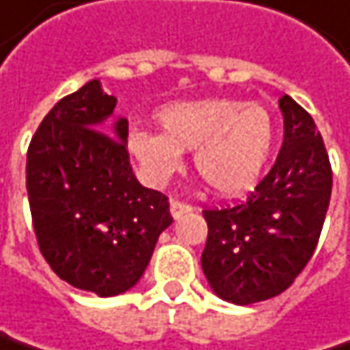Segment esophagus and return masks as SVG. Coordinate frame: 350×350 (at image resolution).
<instances>
[{
    "label": "esophagus",
    "mask_w": 350,
    "mask_h": 350,
    "mask_svg": "<svg viewBox=\"0 0 350 350\" xmlns=\"http://www.w3.org/2000/svg\"><path fill=\"white\" fill-rule=\"evenodd\" d=\"M170 212H172V216H174V218H180V216H184V214L192 212V206H190V204H186V202H180V200H172V202H170Z\"/></svg>",
    "instance_id": "obj_1"
}]
</instances>
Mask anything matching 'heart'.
<instances>
[{
	"instance_id": "1",
	"label": "heart",
	"mask_w": 350,
	"mask_h": 350,
	"mask_svg": "<svg viewBox=\"0 0 350 350\" xmlns=\"http://www.w3.org/2000/svg\"><path fill=\"white\" fill-rule=\"evenodd\" d=\"M164 132L134 128L130 154L152 184H164L194 150V168L222 196L250 192L265 174L274 146V122L260 104L230 98L178 102L158 111Z\"/></svg>"
}]
</instances>
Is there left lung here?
<instances>
[{
    "mask_svg": "<svg viewBox=\"0 0 350 350\" xmlns=\"http://www.w3.org/2000/svg\"><path fill=\"white\" fill-rule=\"evenodd\" d=\"M284 140L270 172L237 206L202 210V270L228 302L252 304L284 293L308 265L331 202L333 170L310 113L278 100Z\"/></svg>",
    "mask_w": 350,
    "mask_h": 350,
    "instance_id": "left-lung-1",
    "label": "left lung"
}]
</instances>
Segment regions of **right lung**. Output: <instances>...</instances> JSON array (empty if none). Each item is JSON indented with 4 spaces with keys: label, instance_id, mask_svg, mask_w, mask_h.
Returning <instances> with one entry per match:
<instances>
[{
    "label": "right lung",
    "instance_id": "obj_1",
    "mask_svg": "<svg viewBox=\"0 0 350 350\" xmlns=\"http://www.w3.org/2000/svg\"><path fill=\"white\" fill-rule=\"evenodd\" d=\"M113 108L98 80L62 98L36 130L25 164L40 252L62 280L100 297L132 288L172 224L168 196L132 172L128 120L111 122Z\"/></svg>",
    "mask_w": 350,
    "mask_h": 350
}]
</instances>
